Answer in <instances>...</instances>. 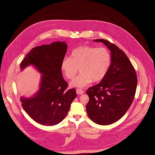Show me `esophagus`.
I'll return each mask as SVG.
<instances>
[{
    "label": "esophagus",
    "mask_w": 155,
    "mask_h": 155,
    "mask_svg": "<svg viewBox=\"0 0 155 155\" xmlns=\"http://www.w3.org/2000/svg\"><path fill=\"white\" fill-rule=\"evenodd\" d=\"M76 92L78 95H81L84 94V91H82L81 89H76Z\"/></svg>",
    "instance_id": "1"
}]
</instances>
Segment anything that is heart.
<instances>
[{
	"mask_svg": "<svg viewBox=\"0 0 155 155\" xmlns=\"http://www.w3.org/2000/svg\"><path fill=\"white\" fill-rule=\"evenodd\" d=\"M110 54L104 48H96L89 46L77 48L71 53L70 58L63 60L61 70L67 79L72 80L71 87L83 88L91 81L97 82L103 80L110 65Z\"/></svg>",
	"mask_w": 155,
	"mask_h": 155,
	"instance_id": "obj_1",
	"label": "heart"
}]
</instances>
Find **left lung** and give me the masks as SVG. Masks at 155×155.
<instances>
[{
	"instance_id": "left-lung-1",
	"label": "left lung",
	"mask_w": 155,
	"mask_h": 155,
	"mask_svg": "<svg viewBox=\"0 0 155 155\" xmlns=\"http://www.w3.org/2000/svg\"><path fill=\"white\" fill-rule=\"evenodd\" d=\"M94 41L102 42L110 51L111 63L103 80L87 91L86 109L94 123L109 125L121 118L133 103L137 77L131 61L116 45L103 39Z\"/></svg>"
}]
</instances>
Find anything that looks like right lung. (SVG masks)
Here are the masks:
<instances>
[{
	"label": "right lung",
	"instance_id": "right-lung-1",
	"mask_svg": "<svg viewBox=\"0 0 155 155\" xmlns=\"http://www.w3.org/2000/svg\"><path fill=\"white\" fill-rule=\"evenodd\" d=\"M67 45L55 42L32 48L22 60L20 68L32 65L42 75L39 89L31 97H21L24 110L38 123L44 125L59 124L77 96L75 89H67L63 78L61 64Z\"/></svg>",
	"mask_w": 155,
	"mask_h": 155
}]
</instances>
